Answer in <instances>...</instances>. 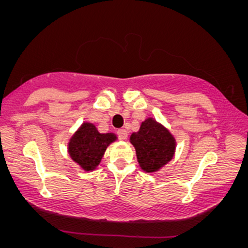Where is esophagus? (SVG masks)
Returning a JSON list of instances; mask_svg holds the SVG:
<instances>
[{"instance_id": "1", "label": "esophagus", "mask_w": 248, "mask_h": 248, "mask_svg": "<svg viewBox=\"0 0 248 248\" xmlns=\"http://www.w3.org/2000/svg\"><path fill=\"white\" fill-rule=\"evenodd\" d=\"M117 135L121 140H126L127 139V131L124 130V128H121V130L117 131Z\"/></svg>"}]
</instances>
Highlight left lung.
I'll return each mask as SVG.
<instances>
[{"mask_svg":"<svg viewBox=\"0 0 248 248\" xmlns=\"http://www.w3.org/2000/svg\"><path fill=\"white\" fill-rule=\"evenodd\" d=\"M139 165L145 172L158 171L174 157L176 141L170 132L154 118L142 122L140 130L132 133Z\"/></svg>","mask_w":248,"mask_h":248,"instance_id":"1","label":"left lung"}]
</instances>
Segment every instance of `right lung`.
Masks as SVG:
<instances>
[{
	"instance_id": "right-lung-1",
	"label": "right lung",
	"mask_w": 248,
	"mask_h": 248,
	"mask_svg": "<svg viewBox=\"0 0 248 248\" xmlns=\"http://www.w3.org/2000/svg\"><path fill=\"white\" fill-rule=\"evenodd\" d=\"M117 140L114 133H99L93 124L83 123L69 142L70 157L86 171L94 170L110 143Z\"/></svg>"
}]
</instances>
